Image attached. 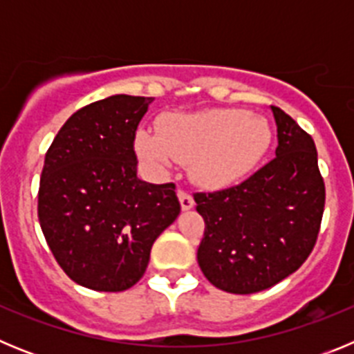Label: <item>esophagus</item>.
<instances>
[{"label": "esophagus", "instance_id": "1", "mask_svg": "<svg viewBox=\"0 0 354 354\" xmlns=\"http://www.w3.org/2000/svg\"><path fill=\"white\" fill-rule=\"evenodd\" d=\"M177 195H179V202H180V207H183V211H189V209L193 207V204H195L193 196L189 195L187 192H184V189H179V192H177Z\"/></svg>", "mask_w": 354, "mask_h": 354}]
</instances>
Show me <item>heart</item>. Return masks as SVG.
I'll list each match as a JSON object with an SVG mask.
<instances>
[{
	"label": "heart",
	"instance_id": "heart-1",
	"mask_svg": "<svg viewBox=\"0 0 354 354\" xmlns=\"http://www.w3.org/2000/svg\"><path fill=\"white\" fill-rule=\"evenodd\" d=\"M270 143L271 127L264 117L227 108L170 115L161 133L145 127L136 134V152L149 171L162 177L177 162H189L193 179L207 187L245 177Z\"/></svg>",
	"mask_w": 354,
	"mask_h": 354
}]
</instances>
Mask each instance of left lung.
Here are the masks:
<instances>
[{
  "mask_svg": "<svg viewBox=\"0 0 354 354\" xmlns=\"http://www.w3.org/2000/svg\"><path fill=\"white\" fill-rule=\"evenodd\" d=\"M274 158L241 184L195 193L205 232L198 266L225 292L253 294L292 274L310 255L324 211V180L310 134L277 106Z\"/></svg>",
  "mask_w": 354,
  "mask_h": 354,
  "instance_id": "1",
  "label": "left lung"
}]
</instances>
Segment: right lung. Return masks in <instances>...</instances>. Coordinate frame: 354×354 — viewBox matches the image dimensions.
<instances>
[{
	"mask_svg": "<svg viewBox=\"0 0 354 354\" xmlns=\"http://www.w3.org/2000/svg\"><path fill=\"white\" fill-rule=\"evenodd\" d=\"M152 97L111 95L77 109L49 147L39 221L56 262L86 289L120 292L180 212L175 184L136 175L134 138Z\"/></svg>",
	"mask_w": 354,
	"mask_h": 354,
	"instance_id": "right-lung-1",
	"label": "right lung"
}]
</instances>
